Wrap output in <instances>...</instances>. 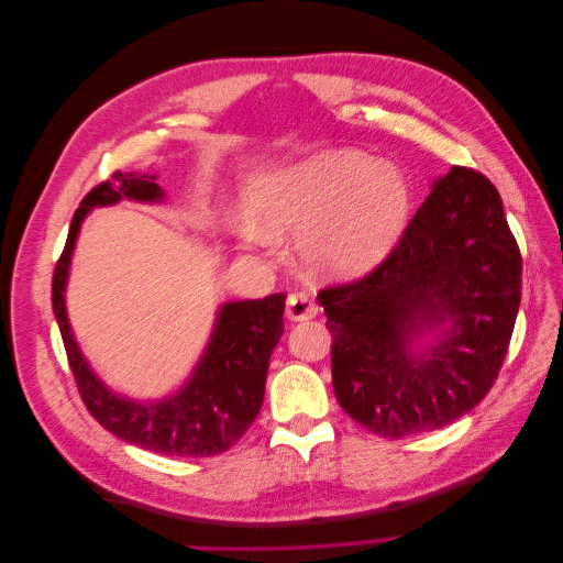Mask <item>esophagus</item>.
<instances>
[{
	"label": "esophagus",
	"mask_w": 563,
	"mask_h": 563,
	"mask_svg": "<svg viewBox=\"0 0 563 563\" xmlns=\"http://www.w3.org/2000/svg\"><path fill=\"white\" fill-rule=\"evenodd\" d=\"M317 302L308 291H294L286 300V317L291 321H302V319H312L317 314Z\"/></svg>",
	"instance_id": "1"
}]
</instances>
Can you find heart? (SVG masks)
<instances>
[{
    "instance_id": "obj_1",
    "label": "heart",
    "mask_w": 563,
    "mask_h": 563,
    "mask_svg": "<svg viewBox=\"0 0 563 563\" xmlns=\"http://www.w3.org/2000/svg\"><path fill=\"white\" fill-rule=\"evenodd\" d=\"M411 187L395 164L362 150H323L253 187L255 223L272 234L302 236L310 265L323 275L347 277L376 265L404 230ZM255 242L267 244L260 228Z\"/></svg>"
}]
</instances>
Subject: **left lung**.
<instances>
[{
	"label": "left lung",
	"instance_id": "left-lung-1",
	"mask_svg": "<svg viewBox=\"0 0 563 563\" xmlns=\"http://www.w3.org/2000/svg\"><path fill=\"white\" fill-rule=\"evenodd\" d=\"M317 298L333 391L352 420L401 439L465 416L498 378L521 302V253L498 190L453 166L378 267Z\"/></svg>",
	"mask_w": 563,
	"mask_h": 563
}]
</instances>
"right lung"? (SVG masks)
<instances>
[{
	"label": "right lung",
	"instance_id": "right-lung-1",
	"mask_svg": "<svg viewBox=\"0 0 563 563\" xmlns=\"http://www.w3.org/2000/svg\"><path fill=\"white\" fill-rule=\"evenodd\" d=\"M124 197L159 201L164 192L155 176L126 172H114L110 180L96 185L75 211L51 284V302L81 401L108 432L129 444L183 457L223 453L246 434L261 413L269 354L284 333L286 296L272 294L263 300L225 302L218 312L207 352L178 395L150 404L114 395L93 376L75 343L65 314V282L84 218L93 207H108Z\"/></svg>",
	"mask_w": 563,
	"mask_h": 563
}]
</instances>
